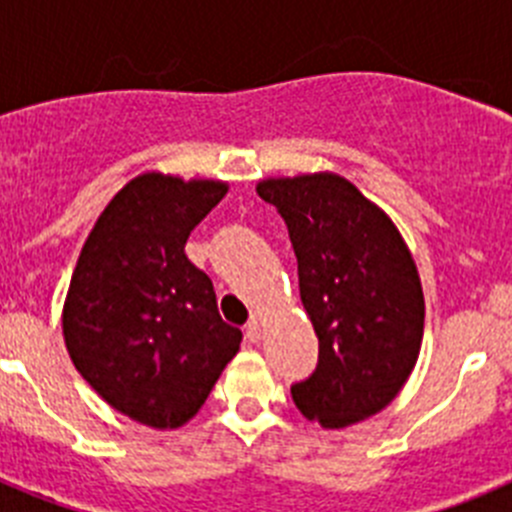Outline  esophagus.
Wrapping results in <instances>:
<instances>
[{
    "instance_id": "esophagus-1",
    "label": "esophagus",
    "mask_w": 512,
    "mask_h": 512,
    "mask_svg": "<svg viewBox=\"0 0 512 512\" xmlns=\"http://www.w3.org/2000/svg\"><path fill=\"white\" fill-rule=\"evenodd\" d=\"M246 338H248V343L261 341V320L259 318H253L251 323L246 325Z\"/></svg>"
}]
</instances>
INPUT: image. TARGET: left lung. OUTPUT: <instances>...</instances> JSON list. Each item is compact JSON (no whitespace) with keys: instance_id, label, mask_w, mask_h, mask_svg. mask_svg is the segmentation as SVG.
Segmentation results:
<instances>
[{"instance_id":"left-lung-1","label":"left lung","mask_w":512,"mask_h":512,"mask_svg":"<svg viewBox=\"0 0 512 512\" xmlns=\"http://www.w3.org/2000/svg\"><path fill=\"white\" fill-rule=\"evenodd\" d=\"M297 256L300 297L318 364L292 384L307 420L343 428L395 400L418 361L425 302L418 269L392 220L336 174L266 179Z\"/></svg>"}]
</instances>
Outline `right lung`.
<instances>
[{
  "instance_id": "add662e5",
  "label": "right lung",
  "mask_w": 512,
  "mask_h": 512,
  "mask_svg": "<svg viewBox=\"0 0 512 512\" xmlns=\"http://www.w3.org/2000/svg\"><path fill=\"white\" fill-rule=\"evenodd\" d=\"M223 182L143 174L115 194L81 248L63 307L79 374L138 423L179 428L205 405L243 333L217 312L189 233L223 200Z\"/></svg>"
}]
</instances>
